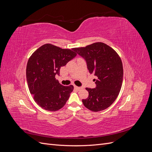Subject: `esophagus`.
I'll list each match as a JSON object with an SVG mask.
<instances>
[{
    "instance_id": "1",
    "label": "esophagus",
    "mask_w": 152,
    "mask_h": 152,
    "mask_svg": "<svg viewBox=\"0 0 152 152\" xmlns=\"http://www.w3.org/2000/svg\"><path fill=\"white\" fill-rule=\"evenodd\" d=\"M74 88L77 89V90H80L82 89L81 87H78V86H74Z\"/></svg>"
}]
</instances>
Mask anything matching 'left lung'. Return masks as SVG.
I'll use <instances>...</instances> for the list:
<instances>
[{
	"label": "left lung",
	"instance_id": "1",
	"mask_svg": "<svg viewBox=\"0 0 152 152\" xmlns=\"http://www.w3.org/2000/svg\"><path fill=\"white\" fill-rule=\"evenodd\" d=\"M73 50L86 61L91 74L98 77L95 79V88H86L89 96L82 99V103L93 112L107 109L116 99L122 87L123 66L120 57L112 48L102 42Z\"/></svg>",
	"mask_w": 152,
	"mask_h": 152
}]
</instances>
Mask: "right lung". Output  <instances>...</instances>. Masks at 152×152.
I'll use <instances>...</instances> for the list:
<instances>
[{"mask_svg": "<svg viewBox=\"0 0 152 152\" xmlns=\"http://www.w3.org/2000/svg\"><path fill=\"white\" fill-rule=\"evenodd\" d=\"M77 56L73 49L46 44L31 54L26 66V80L37 104L48 111H57L66 104L73 86H63L55 78L61 66Z\"/></svg>", "mask_w": 152, "mask_h": 152, "instance_id": "right-lung-1", "label": "right lung"}]
</instances>
